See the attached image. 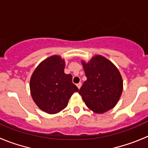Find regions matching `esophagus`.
I'll return each instance as SVG.
<instances>
[{"instance_id": "esophagus-1", "label": "esophagus", "mask_w": 148, "mask_h": 148, "mask_svg": "<svg viewBox=\"0 0 148 148\" xmlns=\"http://www.w3.org/2000/svg\"><path fill=\"white\" fill-rule=\"evenodd\" d=\"M76 86H77V87H78V89H80L81 87H82V83H81V82H79V83L77 84Z\"/></svg>"}]
</instances>
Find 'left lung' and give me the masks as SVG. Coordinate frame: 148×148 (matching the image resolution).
<instances>
[{
	"instance_id": "1",
	"label": "left lung",
	"mask_w": 148,
	"mask_h": 148,
	"mask_svg": "<svg viewBox=\"0 0 148 148\" xmlns=\"http://www.w3.org/2000/svg\"><path fill=\"white\" fill-rule=\"evenodd\" d=\"M82 63L87 80L78 93L87 108L96 113H104L114 108L123 90L122 78L117 67L99 55L88 63Z\"/></svg>"
}]
</instances>
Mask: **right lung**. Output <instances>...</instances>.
<instances>
[{
  "label": "right lung",
  "instance_id": "right-lung-1",
  "mask_svg": "<svg viewBox=\"0 0 148 148\" xmlns=\"http://www.w3.org/2000/svg\"><path fill=\"white\" fill-rule=\"evenodd\" d=\"M64 59L61 56H50L36 67L30 78L32 99L41 110L49 114L64 109L72 95L78 92L71 74L64 73Z\"/></svg>",
  "mask_w": 148,
  "mask_h": 148
}]
</instances>
